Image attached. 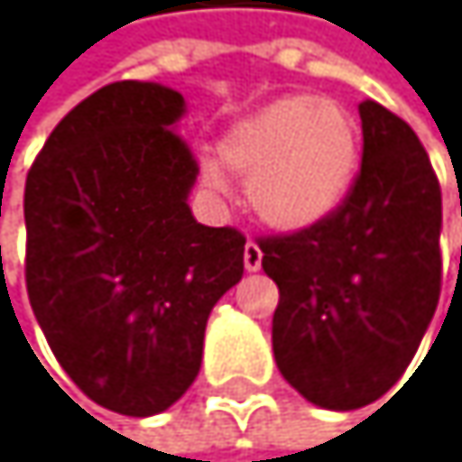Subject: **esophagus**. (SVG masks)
I'll use <instances>...</instances> for the list:
<instances>
[{
	"label": "esophagus",
	"mask_w": 462,
	"mask_h": 462,
	"mask_svg": "<svg viewBox=\"0 0 462 462\" xmlns=\"http://www.w3.org/2000/svg\"><path fill=\"white\" fill-rule=\"evenodd\" d=\"M244 265H246L249 273H254V271L263 268V252H260V246H257L254 241H249V244L244 246Z\"/></svg>",
	"instance_id": "esophagus-1"
}]
</instances>
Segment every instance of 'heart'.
Instances as JSON below:
<instances>
[{
    "mask_svg": "<svg viewBox=\"0 0 462 462\" xmlns=\"http://www.w3.org/2000/svg\"><path fill=\"white\" fill-rule=\"evenodd\" d=\"M218 161L246 175V199L268 226L301 233L331 218L353 191L358 125L334 101L284 95L229 125L218 139ZM202 178L216 194L226 191L216 163H205Z\"/></svg>",
    "mask_w": 462,
    "mask_h": 462,
    "instance_id": "heart-1",
    "label": "heart"
}]
</instances>
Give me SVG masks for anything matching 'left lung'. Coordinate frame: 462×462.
Masks as SVG:
<instances>
[{"label": "left lung", "instance_id": "left-lung-1", "mask_svg": "<svg viewBox=\"0 0 462 462\" xmlns=\"http://www.w3.org/2000/svg\"><path fill=\"white\" fill-rule=\"evenodd\" d=\"M365 155L345 205L312 229L263 238L279 287L273 356L318 408L353 411L405 373L441 292V189L419 136L358 104Z\"/></svg>", "mask_w": 462, "mask_h": 462}]
</instances>
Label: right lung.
Segmentation results:
<instances>
[{
  "instance_id": "obj_1",
  "label": "right lung",
  "mask_w": 462,
  "mask_h": 462,
  "mask_svg": "<svg viewBox=\"0 0 462 462\" xmlns=\"http://www.w3.org/2000/svg\"><path fill=\"white\" fill-rule=\"evenodd\" d=\"M183 115L172 87L106 84L60 120L23 189L32 312L73 383L125 416L189 392L210 310L244 276L246 238L189 208Z\"/></svg>"
}]
</instances>
